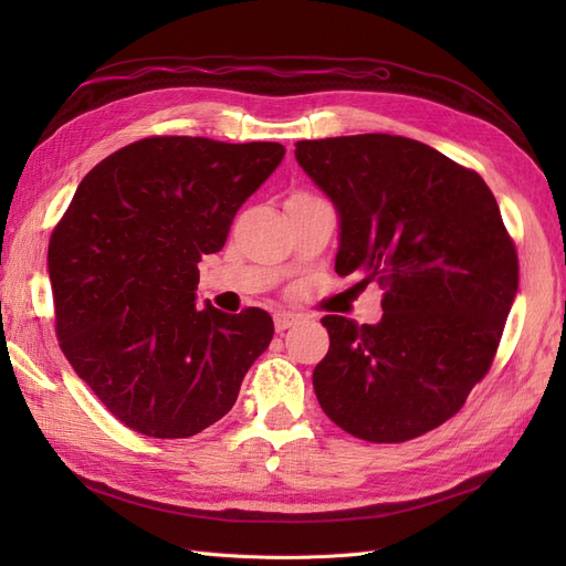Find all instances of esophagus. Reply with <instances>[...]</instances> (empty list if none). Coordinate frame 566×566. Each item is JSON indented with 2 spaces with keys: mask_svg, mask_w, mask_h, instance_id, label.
<instances>
[{
  "mask_svg": "<svg viewBox=\"0 0 566 566\" xmlns=\"http://www.w3.org/2000/svg\"><path fill=\"white\" fill-rule=\"evenodd\" d=\"M295 323H297V316H295V314L279 312L276 316H273V325H276V333H283V331H287V328H293Z\"/></svg>",
  "mask_w": 566,
  "mask_h": 566,
  "instance_id": "1",
  "label": "esophagus"
}]
</instances>
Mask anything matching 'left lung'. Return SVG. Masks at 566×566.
<instances>
[{
    "mask_svg": "<svg viewBox=\"0 0 566 566\" xmlns=\"http://www.w3.org/2000/svg\"><path fill=\"white\" fill-rule=\"evenodd\" d=\"M304 175L335 205V271L385 287L382 318L323 316L314 368L342 430L399 443L434 430L484 378L517 295V252L484 179L406 136L297 142Z\"/></svg>",
    "mask_w": 566,
    "mask_h": 566,
    "instance_id": "left-lung-1",
    "label": "left lung"
}]
</instances>
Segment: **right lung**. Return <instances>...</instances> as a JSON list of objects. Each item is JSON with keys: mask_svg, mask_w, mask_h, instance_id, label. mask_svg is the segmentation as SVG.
<instances>
[{"mask_svg": "<svg viewBox=\"0 0 566 566\" xmlns=\"http://www.w3.org/2000/svg\"><path fill=\"white\" fill-rule=\"evenodd\" d=\"M273 142L153 136L84 177L49 241L61 349L134 432L186 439L224 418L273 337L264 310L224 314L196 285L238 208L281 165Z\"/></svg>", "mask_w": 566, "mask_h": 566, "instance_id": "1", "label": "right lung"}]
</instances>
